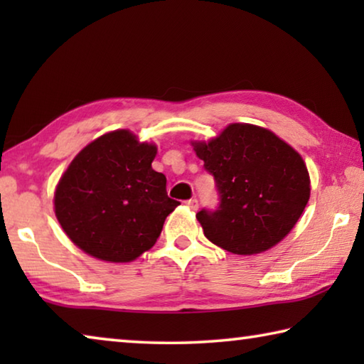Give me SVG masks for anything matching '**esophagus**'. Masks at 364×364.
Here are the masks:
<instances>
[{
    "mask_svg": "<svg viewBox=\"0 0 364 364\" xmlns=\"http://www.w3.org/2000/svg\"><path fill=\"white\" fill-rule=\"evenodd\" d=\"M186 205L191 208V210H197V208H199V202H197V199H189V200H186Z\"/></svg>",
    "mask_w": 364,
    "mask_h": 364,
    "instance_id": "34e87169",
    "label": "esophagus"
}]
</instances>
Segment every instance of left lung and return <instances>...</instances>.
<instances>
[{
  "label": "left lung",
  "instance_id": "left-lung-1",
  "mask_svg": "<svg viewBox=\"0 0 364 364\" xmlns=\"http://www.w3.org/2000/svg\"><path fill=\"white\" fill-rule=\"evenodd\" d=\"M193 146L220 194L217 210L196 215L208 241L254 255L291 232L310 199V175L294 147L250 123H231L217 138Z\"/></svg>",
  "mask_w": 364,
  "mask_h": 364
}]
</instances>
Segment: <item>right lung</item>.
<instances>
[{"label":"right lung","instance_id":"right-lung-1","mask_svg":"<svg viewBox=\"0 0 364 364\" xmlns=\"http://www.w3.org/2000/svg\"><path fill=\"white\" fill-rule=\"evenodd\" d=\"M157 146L128 130L102 134L77 154L54 193V212L70 241L104 262L127 263L157 242L180 205L152 168Z\"/></svg>","mask_w":364,"mask_h":364}]
</instances>
